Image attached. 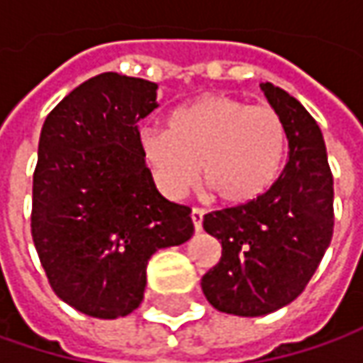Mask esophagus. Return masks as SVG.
<instances>
[{
	"mask_svg": "<svg viewBox=\"0 0 363 363\" xmlns=\"http://www.w3.org/2000/svg\"><path fill=\"white\" fill-rule=\"evenodd\" d=\"M203 212L202 208H194L191 210V222H194V228H196V232L202 230V222H203Z\"/></svg>",
	"mask_w": 363,
	"mask_h": 363,
	"instance_id": "34e87169",
	"label": "esophagus"
}]
</instances>
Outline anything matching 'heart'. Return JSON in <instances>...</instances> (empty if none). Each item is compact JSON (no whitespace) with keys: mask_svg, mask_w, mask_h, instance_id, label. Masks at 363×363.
I'll use <instances>...</instances> for the list:
<instances>
[{"mask_svg":"<svg viewBox=\"0 0 363 363\" xmlns=\"http://www.w3.org/2000/svg\"><path fill=\"white\" fill-rule=\"evenodd\" d=\"M286 145L277 111L226 94L175 106L165 127H141L137 147L153 184L179 200L200 177L230 206L257 200L274 182Z\"/></svg>","mask_w":363,"mask_h":363,"instance_id":"b5f03b06","label":"heart"}]
</instances>
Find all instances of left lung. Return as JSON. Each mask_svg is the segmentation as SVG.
<instances>
[{
	"label": "left lung",
	"mask_w": 363,
	"mask_h": 363,
	"mask_svg": "<svg viewBox=\"0 0 363 363\" xmlns=\"http://www.w3.org/2000/svg\"><path fill=\"white\" fill-rule=\"evenodd\" d=\"M285 125L289 160L257 200L203 216L222 258L202 277L208 303L222 313L260 317L289 305L317 271L333 234V177L319 125L289 92L262 82Z\"/></svg>",
	"instance_id": "1"
}]
</instances>
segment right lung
<instances>
[{"label":"right lung","mask_w":363,"mask_h":363,"mask_svg":"<svg viewBox=\"0 0 363 363\" xmlns=\"http://www.w3.org/2000/svg\"><path fill=\"white\" fill-rule=\"evenodd\" d=\"M157 106L155 82L105 72L40 133L32 238L54 293L89 317L135 311L149 258L194 234L191 210L161 196L137 147V123Z\"/></svg>","instance_id":"obj_1"}]
</instances>
